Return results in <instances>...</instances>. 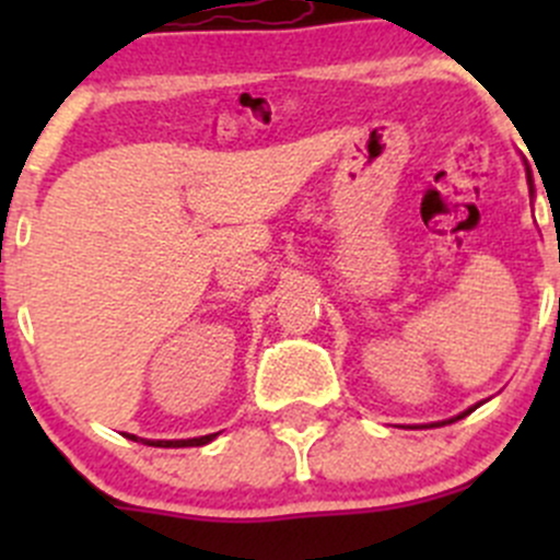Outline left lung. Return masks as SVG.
<instances>
[{
  "label": "left lung",
  "instance_id": "8db88e82",
  "mask_svg": "<svg viewBox=\"0 0 560 560\" xmlns=\"http://www.w3.org/2000/svg\"><path fill=\"white\" fill-rule=\"evenodd\" d=\"M525 173H528V171H525ZM528 180H530V178H528ZM530 195H534V189H530ZM477 406H482V400H479V404H474V406H468V409H466V411H460V415H457V417H450V420H442V422H431V425H422V428H439V425H447V422L463 420V417H466V415H471V411L477 409Z\"/></svg>",
  "mask_w": 560,
  "mask_h": 560
}]
</instances>
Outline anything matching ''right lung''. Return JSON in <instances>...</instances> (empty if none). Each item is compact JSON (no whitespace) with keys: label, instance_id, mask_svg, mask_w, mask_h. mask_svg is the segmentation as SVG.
<instances>
[{"label":"right lung","instance_id":"obj_1","mask_svg":"<svg viewBox=\"0 0 560 560\" xmlns=\"http://www.w3.org/2000/svg\"><path fill=\"white\" fill-rule=\"evenodd\" d=\"M219 433H208V436H197V439H140L135 436V433H127V439H132V442H143L149 444V447H202V444L213 442Z\"/></svg>","mask_w":560,"mask_h":560}]
</instances>
